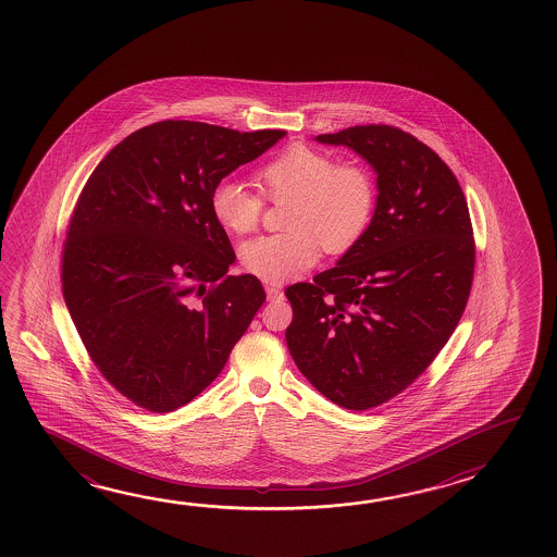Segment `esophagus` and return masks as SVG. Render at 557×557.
I'll use <instances>...</instances> for the list:
<instances>
[{
  "mask_svg": "<svg viewBox=\"0 0 557 557\" xmlns=\"http://www.w3.org/2000/svg\"><path fill=\"white\" fill-rule=\"evenodd\" d=\"M265 295H268V299H270V301H275V299H280L283 295L282 287H280V285H274V283H270V285H265Z\"/></svg>",
  "mask_w": 557,
  "mask_h": 557,
  "instance_id": "obj_1",
  "label": "esophagus"
}]
</instances>
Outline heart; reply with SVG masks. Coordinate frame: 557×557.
Returning <instances> with one entry per match:
<instances>
[{
    "label": "heart",
    "instance_id": "heart-1",
    "mask_svg": "<svg viewBox=\"0 0 557 557\" xmlns=\"http://www.w3.org/2000/svg\"><path fill=\"white\" fill-rule=\"evenodd\" d=\"M256 183L270 200H292L289 233L250 238L240 260L250 274L270 283L289 282L319 262L322 245L346 252L366 235L373 220L376 188L363 164L334 163L314 147L295 144L256 173ZM210 210L221 227L243 235L258 225L262 198L235 178H221L211 188Z\"/></svg>",
    "mask_w": 557,
    "mask_h": 557
}]
</instances>
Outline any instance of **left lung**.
Listing matches in <instances>:
<instances>
[{
  "mask_svg": "<svg viewBox=\"0 0 557 557\" xmlns=\"http://www.w3.org/2000/svg\"><path fill=\"white\" fill-rule=\"evenodd\" d=\"M376 174L366 235L312 283L285 289L295 366L329 400L363 411L420 376L455 332L474 277L465 194L441 157L393 126L320 134Z\"/></svg>",
  "mask_w": 557,
  "mask_h": 557,
  "instance_id": "1",
  "label": "left lung"
}]
</instances>
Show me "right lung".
I'll return each mask as SVG.
<instances>
[{
  "instance_id": "add662e5",
  "label": "right lung",
  "mask_w": 557,
  "mask_h": 557,
  "mask_svg": "<svg viewBox=\"0 0 557 557\" xmlns=\"http://www.w3.org/2000/svg\"><path fill=\"white\" fill-rule=\"evenodd\" d=\"M287 132L163 120L129 134L92 171L62 256L64 299L95 366L156 413L210 386L265 301L235 252L211 188Z\"/></svg>"
}]
</instances>
